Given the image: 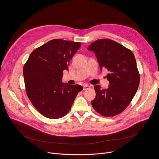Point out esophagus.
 <instances>
[{
  "instance_id": "1",
  "label": "esophagus",
  "mask_w": 159,
  "mask_h": 159,
  "mask_svg": "<svg viewBox=\"0 0 159 159\" xmlns=\"http://www.w3.org/2000/svg\"><path fill=\"white\" fill-rule=\"evenodd\" d=\"M90 89V86H89V85H87V84H85V85H84V87H83V90H87V89Z\"/></svg>"
}]
</instances>
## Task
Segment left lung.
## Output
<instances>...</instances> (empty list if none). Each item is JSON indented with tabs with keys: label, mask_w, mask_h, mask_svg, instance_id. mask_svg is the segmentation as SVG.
<instances>
[{
	"label": "left lung",
	"mask_w": 159,
	"mask_h": 159,
	"mask_svg": "<svg viewBox=\"0 0 159 159\" xmlns=\"http://www.w3.org/2000/svg\"><path fill=\"white\" fill-rule=\"evenodd\" d=\"M94 52L101 70L109 71L108 88L95 85L96 97L91 101L94 110L105 117L121 113L129 104L139 86L140 75L133 52L110 39H99L89 45Z\"/></svg>",
	"instance_id": "8db88e82"
}]
</instances>
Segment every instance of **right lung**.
Returning <instances> with one entry per match:
<instances>
[{
  "mask_svg": "<svg viewBox=\"0 0 159 159\" xmlns=\"http://www.w3.org/2000/svg\"><path fill=\"white\" fill-rule=\"evenodd\" d=\"M81 43L61 39L50 40L36 48L23 67L25 89L32 104L44 117L58 119L71 109L83 87L65 84L63 71Z\"/></svg>",
  "mask_w": 159,
  "mask_h": 159,
  "instance_id": "right-lung-1",
  "label": "right lung"
}]
</instances>
